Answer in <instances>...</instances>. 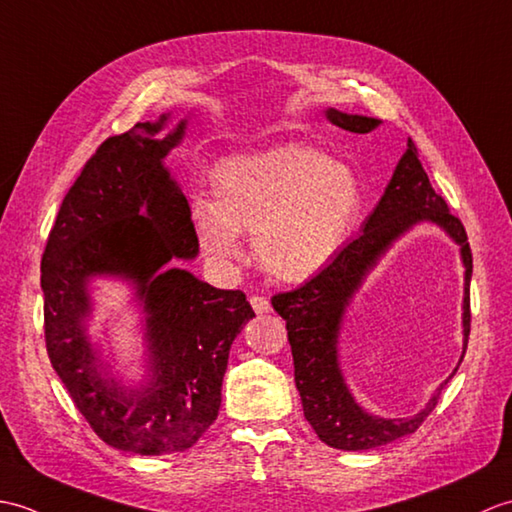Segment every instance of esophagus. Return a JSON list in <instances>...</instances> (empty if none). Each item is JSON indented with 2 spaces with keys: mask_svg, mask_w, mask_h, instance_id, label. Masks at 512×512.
Instances as JSON below:
<instances>
[{
  "mask_svg": "<svg viewBox=\"0 0 512 512\" xmlns=\"http://www.w3.org/2000/svg\"><path fill=\"white\" fill-rule=\"evenodd\" d=\"M249 302H252V309L256 311V315H265V313L271 311V304H269L265 295H252Z\"/></svg>",
  "mask_w": 512,
  "mask_h": 512,
  "instance_id": "34e87169",
  "label": "esophagus"
}]
</instances>
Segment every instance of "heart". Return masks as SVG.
<instances>
[{"label": "heart", "instance_id": "obj_1", "mask_svg": "<svg viewBox=\"0 0 512 512\" xmlns=\"http://www.w3.org/2000/svg\"><path fill=\"white\" fill-rule=\"evenodd\" d=\"M212 203L192 206L201 247L223 265H241L238 234L271 276L304 282L331 263L361 212L357 175L311 146H276L225 160L212 175Z\"/></svg>", "mask_w": 512, "mask_h": 512}]
</instances>
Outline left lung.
<instances>
[{"mask_svg": "<svg viewBox=\"0 0 512 512\" xmlns=\"http://www.w3.org/2000/svg\"><path fill=\"white\" fill-rule=\"evenodd\" d=\"M326 118L337 124L339 129H346L350 133H370L381 124L377 118L352 116V113H342L337 109H326ZM423 221L436 223L460 245L464 265V357L471 333V247L462 221L453 217L445 199L431 188L412 140H407V151L396 164L394 175L377 208L363 223V234L348 243L333 258L331 265L324 267L311 280H306L302 287L276 293L271 298L278 315L282 320H287L295 388L300 392L304 418L315 429L317 438L326 442L328 447L366 451L414 434L423 425V420L434 412L442 388L458 370H453L449 379L440 383V388L418 414L407 418H381L368 414L361 405H357L355 396L350 394L344 381L342 368H339V331H342L344 313L352 295L359 291L361 282L377 267L381 256L388 252L392 243L399 241L405 232H410L414 225Z\"/></svg>", "mask_w": 512, "mask_h": 512, "instance_id": "left-lung-1", "label": "left lung"}]
</instances>
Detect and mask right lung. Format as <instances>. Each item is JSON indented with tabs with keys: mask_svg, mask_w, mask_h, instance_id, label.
<instances>
[{
	"mask_svg": "<svg viewBox=\"0 0 512 512\" xmlns=\"http://www.w3.org/2000/svg\"><path fill=\"white\" fill-rule=\"evenodd\" d=\"M170 113L98 146L67 192L41 258L45 348L78 412L107 445L166 456L190 449L217 420L234 337L254 311L243 291L214 289L173 258L199 254L190 206L164 157L184 138ZM129 279L145 313L150 374L124 389L88 342V282Z\"/></svg>",
	"mask_w": 512,
	"mask_h": 512,
	"instance_id": "1",
	"label": "right lung"
}]
</instances>
